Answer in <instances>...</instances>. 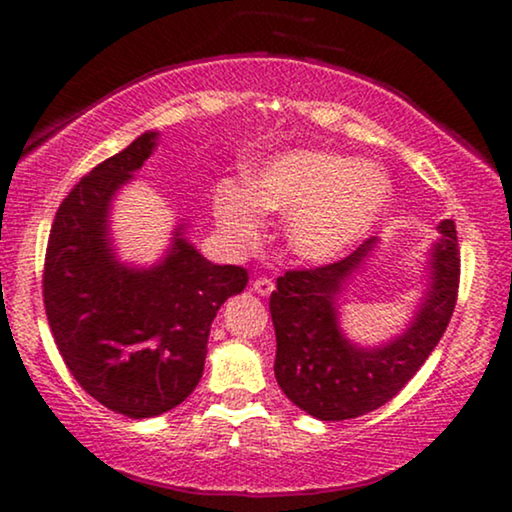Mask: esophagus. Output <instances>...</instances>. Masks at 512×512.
<instances>
[{
  "instance_id": "34e87169",
  "label": "esophagus",
  "mask_w": 512,
  "mask_h": 512,
  "mask_svg": "<svg viewBox=\"0 0 512 512\" xmlns=\"http://www.w3.org/2000/svg\"><path fill=\"white\" fill-rule=\"evenodd\" d=\"M252 291L260 293V296H269V293L274 291V281L269 279V276H257V279L252 281Z\"/></svg>"
}]
</instances>
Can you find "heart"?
Returning <instances> with one entry per match:
<instances>
[{
	"label": "heart",
	"mask_w": 512,
	"mask_h": 512,
	"mask_svg": "<svg viewBox=\"0 0 512 512\" xmlns=\"http://www.w3.org/2000/svg\"><path fill=\"white\" fill-rule=\"evenodd\" d=\"M390 199V182L370 161L337 151L293 149L250 170L245 182L223 180L214 211L240 245L262 236V214H289L286 236L305 260L325 262L368 236Z\"/></svg>",
	"instance_id": "1"
}]
</instances>
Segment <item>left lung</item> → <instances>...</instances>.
<instances>
[{"label": "left lung", "mask_w": 512, "mask_h": 512, "mask_svg": "<svg viewBox=\"0 0 512 512\" xmlns=\"http://www.w3.org/2000/svg\"><path fill=\"white\" fill-rule=\"evenodd\" d=\"M433 281L424 308L397 342L375 351L351 346L337 327L339 289L354 274L373 240L342 260L286 269L269 296L276 332L274 375L296 407L322 421H344L383 407L424 366L448 327L460 289V245L455 221L438 226Z\"/></svg>", "instance_id": "1"}]
</instances>
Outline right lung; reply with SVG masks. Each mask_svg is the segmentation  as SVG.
<instances>
[{
	"instance_id": "1",
	"label": "right lung",
	"mask_w": 512,
	"mask_h": 512,
	"mask_svg": "<svg viewBox=\"0 0 512 512\" xmlns=\"http://www.w3.org/2000/svg\"><path fill=\"white\" fill-rule=\"evenodd\" d=\"M156 134L105 158L62 199L43 267V303L69 373L96 402L127 419L166 414L192 395L211 322L248 284L236 264H211L185 240L154 269L113 260L110 197L144 166Z\"/></svg>"
}]
</instances>
